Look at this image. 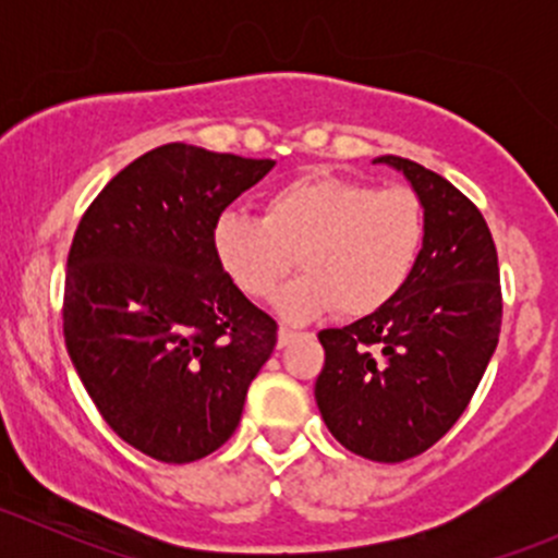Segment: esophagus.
Wrapping results in <instances>:
<instances>
[{
	"mask_svg": "<svg viewBox=\"0 0 558 558\" xmlns=\"http://www.w3.org/2000/svg\"><path fill=\"white\" fill-rule=\"evenodd\" d=\"M294 337H296L294 329H289V326H280V329H278V348H286L291 340H294Z\"/></svg>",
	"mask_w": 558,
	"mask_h": 558,
	"instance_id": "obj_1",
	"label": "esophagus"
}]
</instances>
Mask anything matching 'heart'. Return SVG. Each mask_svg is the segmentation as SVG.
Wrapping results in <instances>:
<instances>
[{
    "mask_svg": "<svg viewBox=\"0 0 558 558\" xmlns=\"http://www.w3.org/2000/svg\"><path fill=\"white\" fill-rule=\"evenodd\" d=\"M424 245V207L404 185H375L331 172H307L269 191L264 218L227 210L213 227L223 272L253 300L278 296L291 320L340 307L367 315L388 305L413 275Z\"/></svg>",
    "mask_w": 558,
    "mask_h": 558,
    "instance_id": "heart-1",
    "label": "heart"
}]
</instances>
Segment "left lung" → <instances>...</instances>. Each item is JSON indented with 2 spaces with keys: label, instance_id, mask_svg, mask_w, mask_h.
I'll list each match as a JSON object with an SVG mask.
<instances>
[{
  "label": "left lung",
  "instance_id": "8db88e82",
  "mask_svg": "<svg viewBox=\"0 0 558 558\" xmlns=\"http://www.w3.org/2000/svg\"><path fill=\"white\" fill-rule=\"evenodd\" d=\"M424 207V245L404 289L342 329L326 351L315 402L335 440L364 459H413L459 421L499 342L497 247L481 210L437 172L399 156Z\"/></svg>",
  "mask_w": 558,
  "mask_h": 558
}]
</instances>
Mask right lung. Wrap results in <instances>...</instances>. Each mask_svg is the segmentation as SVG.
<instances>
[{
    "label": "right lung",
    "mask_w": 558,
    "mask_h": 558,
    "mask_svg": "<svg viewBox=\"0 0 558 558\" xmlns=\"http://www.w3.org/2000/svg\"><path fill=\"white\" fill-rule=\"evenodd\" d=\"M272 159L170 143L99 191L66 258L64 342L112 432L189 464L234 435L278 342L218 264L213 227Z\"/></svg>",
    "instance_id": "1"
}]
</instances>
